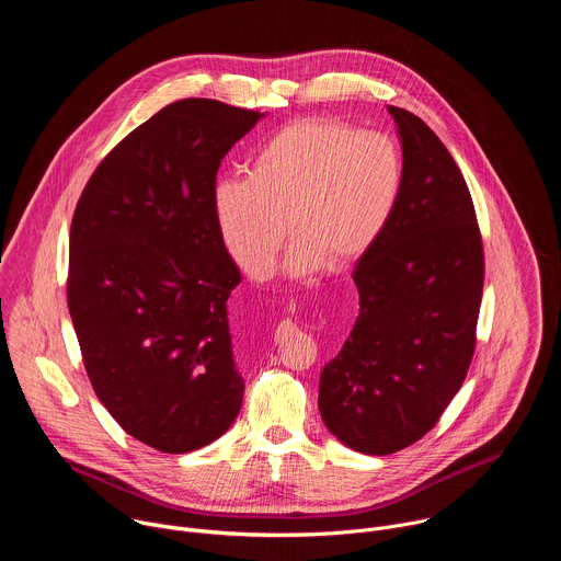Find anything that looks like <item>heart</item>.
<instances>
[{
	"label": "heart",
	"instance_id": "b5f03b06",
	"mask_svg": "<svg viewBox=\"0 0 561 561\" xmlns=\"http://www.w3.org/2000/svg\"><path fill=\"white\" fill-rule=\"evenodd\" d=\"M247 173L215 184L213 213L234 264L266 279L286 226L295 234L290 275L344 271L364 257L402 195L404 157L383 133L342 119H299L251 154Z\"/></svg>",
	"mask_w": 561,
	"mask_h": 561
}]
</instances>
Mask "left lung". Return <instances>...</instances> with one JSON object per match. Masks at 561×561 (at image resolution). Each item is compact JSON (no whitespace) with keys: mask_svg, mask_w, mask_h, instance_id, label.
<instances>
[{"mask_svg":"<svg viewBox=\"0 0 561 561\" xmlns=\"http://www.w3.org/2000/svg\"><path fill=\"white\" fill-rule=\"evenodd\" d=\"M404 186L353 282L359 314L319 379V413L348 448L390 455L422 439L461 388L484 290V247L468 186L442 139L388 106Z\"/></svg>","mask_w":561,"mask_h":561,"instance_id":"8db88e82","label":"left lung"}]
</instances>
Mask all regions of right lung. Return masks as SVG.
I'll return each instance as SVG.
<instances>
[{
	"label": "right lung",
	"instance_id": "1",
	"mask_svg": "<svg viewBox=\"0 0 561 561\" xmlns=\"http://www.w3.org/2000/svg\"><path fill=\"white\" fill-rule=\"evenodd\" d=\"M262 117L204 98L169 104L102 159L72 215L66 297L84 368L115 422L154 450H197L242 409L226 312L242 277L213 188Z\"/></svg>",
	"mask_w": 561,
	"mask_h": 561
}]
</instances>
